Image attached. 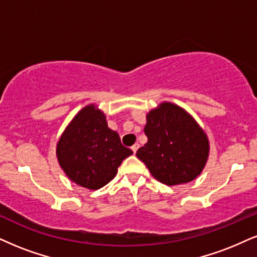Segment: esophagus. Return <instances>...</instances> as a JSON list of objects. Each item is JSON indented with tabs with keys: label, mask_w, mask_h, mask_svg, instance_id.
I'll return each instance as SVG.
<instances>
[{
	"label": "esophagus",
	"mask_w": 257,
	"mask_h": 257,
	"mask_svg": "<svg viewBox=\"0 0 257 257\" xmlns=\"http://www.w3.org/2000/svg\"><path fill=\"white\" fill-rule=\"evenodd\" d=\"M138 148H139V144L138 143H136L135 145H132V151H134V153L136 154V153H137V150H138Z\"/></svg>",
	"instance_id": "esophagus-1"
}]
</instances>
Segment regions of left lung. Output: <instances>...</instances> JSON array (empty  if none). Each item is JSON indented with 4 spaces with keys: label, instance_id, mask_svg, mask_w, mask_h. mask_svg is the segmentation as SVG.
Returning <instances> with one entry per match:
<instances>
[{
    "label": "left lung",
    "instance_id": "left-lung-1",
    "mask_svg": "<svg viewBox=\"0 0 257 257\" xmlns=\"http://www.w3.org/2000/svg\"><path fill=\"white\" fill-rule=\"evenodd\" d=\"M144 132L148 142L136 155L158 181L175 186L202 172L210 151L207 136L181 107L163 102L150 110Z\"/></svg>",
    "mask_w": 257,
    "mask_h": 257
}]
</instances>
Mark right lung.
<instances>
[{
  "mask_svg": "<svg viewBox=\"0 0 257 257\" xmlns=\"http://www.w3.org/2000/svg\"><path fill=\"white\" fill-rule=\"evenodd\" d=\"M56 153L66 176L93 191L113 180L122 161L134 154L94 104L76 114L57 143Z\"/></svg>",
  "mask_w": 257,
  "mask_h": 257,
  "instance_id": "add662e5",
  "label": "right lung"
}]
</instances>
